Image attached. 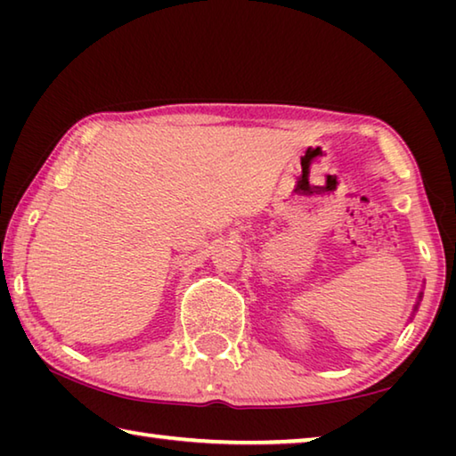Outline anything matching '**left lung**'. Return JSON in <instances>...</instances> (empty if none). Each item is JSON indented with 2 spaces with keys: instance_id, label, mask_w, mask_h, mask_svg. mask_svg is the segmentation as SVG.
I'll return each instance as SVG.
<instances>
[{
  "instance_id": "left-lung-1",
  "label": "left lung",
  "mask_w": 456,
  "mask_h": 456,
  "mask_svg": "<svg viewBox=\"0 0 456 456\" xmlns=\"http://www.w3.org/2000/svg\"><path fill=\"white\" fill-rule=\"evenodd\" d=\"M419 297H422V293H420V296ZM416 307H419V304H416ZM416 307H414V310H416Z\"/></svg>"
}]
</instances>
